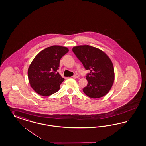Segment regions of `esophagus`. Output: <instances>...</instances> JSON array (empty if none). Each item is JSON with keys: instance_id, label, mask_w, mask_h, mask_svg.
<instances>
[{"instance_id": "obj_1", "label": "esophagus", "mask_w": 146, "mask_h": 146, "mask_svg": "<svg viewBox=\"0 0 146 146\" xmlns=\"http://www.w3.org/2000/svg\"><path fill=\"white\" fill-rule=\"evenodd\" d=\"M79 76H79L78 74H76V75L73 76V78L74 79H76V78H78Z\"/></svg>"}]
</instances>
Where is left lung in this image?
<instances>
[{
    "label": "left lung",
    "instance_id": "1",
    "mask_svg": "<svg viewBox=\"0 0 146 146\" xmlns=\"http://www.w3.org/2000/svg\"><path fill=\"white\" fill-rule=\"evenodd\" d=\"M73 52L86 70L87 85L83 92L92 98L105 96L113 85L115 74L113 63L106 53L100 49L89 45L73 47Z\"/></svg>",
    "mask_w": 146,
    "mask_h": 146
}]
</instances>
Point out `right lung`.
Returning <instances> with one entry per match:
<instances>
[{"label": "right lung", "instance_id": "right-lung-1", "mask_svg": "<svg viewBox=\"0 0 146 146\" xmlns=\"http://www.w3.org/2000/svg\"><path fill=\"white\" fill-rule=\"evenodd\" d=\"M69 50L61 46H52L41 50L31 63L28 78L31 87L40 96H49L59 90L64 81L56 71L61 58Z\"/></svg>", "mask_w": 146, "mask_h": 146}]
</instances>
